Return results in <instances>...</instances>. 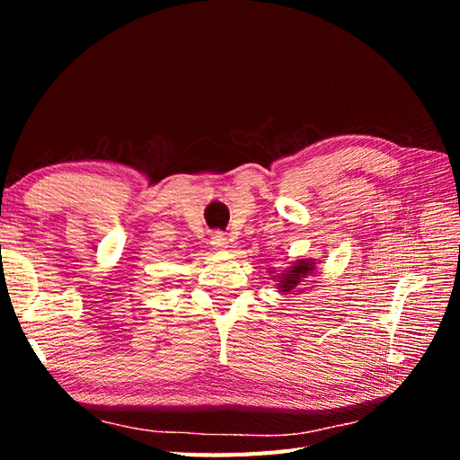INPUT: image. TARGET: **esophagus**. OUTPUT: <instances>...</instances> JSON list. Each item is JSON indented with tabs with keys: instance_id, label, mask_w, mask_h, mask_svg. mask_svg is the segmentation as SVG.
Instances as JSON below:
<instances>
[{
	"instance_id": "34e87169",
	"label": "esophagus",
	"mask_w": 460,
	"mask_h": 460,
	"mask_svg": "<svg viewBox=\"0 0 460 460\" xmlns=\"http://www.w3.org/2000/svg\"><path fill=\"white\" fill-rule=\"evenodd\" d=\"M211 245H213L215 249H227V247H229V239L225 237V233L215 231L213 237H211Z\"/></svg>"
}]
</instances>
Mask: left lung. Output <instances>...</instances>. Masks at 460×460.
I'll return each mask as SVG.
<instances>
[{"label":"left lung","instance_id":"1","mask_svg":"<svg viewBox=\"0 0 460 460\" xmlns=\"http://www.w3.org/2000/svg\"><path fill=\"white\" fill-rule=\"evenodd\" d=\"M314 270V262L310 259H302L298 262H295V267H290L288 270L282 272V279H280V285L279 288L282 292H290L298 287V282H302V279H306V275Z\"/></svg>","mask_w":460,"mask_h":460}]
</instances>
